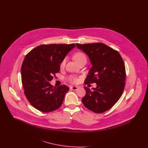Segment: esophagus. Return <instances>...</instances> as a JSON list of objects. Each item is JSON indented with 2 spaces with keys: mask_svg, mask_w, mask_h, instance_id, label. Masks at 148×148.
Returning <instances> with one entry per match:
<instances>
[{
  "mask_svg": "<svg viewBox=\"0 0 148 148\" xmlns=\"http://www.w3.org/2000/svg\"><path fill=\"white\" fill-rule=\"evenodd\" d=\"M70 88H71V90H77V86H71L70 87Z\"/></svg>",
  "mask_w": 148,
  "mask_h": 148,
  "instance_id": "34e87169",
  "label": "esophagus"
}]
</instances>
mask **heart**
Listing matches in <instances>:
<instances>
[{
  "label": "heart",
  "instance_id": "obj_1",
  "mask_svg": "<svg viewBox=\"0 0 148 148\" xmlns=\"http://www.w3.org/2000/svg\"><path fill=\"white\" fill-rule=\"evenodd\" d=\"M73 57H74V60L78 64L80 63L81 62H82L84 60H86V57L85 56V55L82 52L76 53L74 55ZM65 63H66V58L64 59L63 60H62V63L60 64V67L61 68L64 67V66L65 65ZM68 80L72 83H76L77 82V77L75 75H71L68 77Z\"/></svg>",
  "mask_w": 148,
  "mask_h": 148
}]
</instances>
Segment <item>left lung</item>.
Masks as SVG:
<instances>
[{
    "instance_id": "obj_1",
    "label": "left lung",
    "mask_w": 148,
    "mask_h": 148,
    "mask_svg": "<svg viewBox=\"0 0 148 148\" xmlns=\"http://www.w3.org/2000/svg\"><path fill=\"white\" fill-rule=\"evenodd\" d=\"M76 45L89 56L92 65L85 84H97L92 90L84 87L86 94L82 101L94 113L105 112L115 105L124 91L126 78L124 61L118 51L101 42Z\"/></svg>"
}]
</instances>
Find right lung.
<instances>
[{
    "label": "right lung",
    "mask_w": 148,
    "mask_h": 148,
    "mask_svg": "<svg viewBox=\"0 0 148 148\" xmlns=\"http://www.w3.org/2000/svg\"><path fill=\"white\" fill-rule=\"evenodd\" d=\"M74 47V44H42L26 55L21 65V82L26 98L35 109L48 113L62 106L69 88L53 87L49 82L56 77L60 64Z\"/></svg>",
    "instance_id": "obj_1"
}]
</instances>
